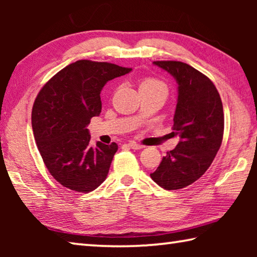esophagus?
Masks as SVG:
<instances>
[{"label":"esophagus","instance_id":"34e87169","mask_svg":"<svg viewBox=\"0 0 257 257\" xmlns=\"http://www.w3.org/2000/svg\"><path fill=\"white\" fill-rule=\"evenodd\" d=\"M128 146L130 147V149H133V150H142V149H144V146L141 145V144H138V143H136V142H129Z\"/></svg>","mask_w":257,"mask_h":257}]
</instances>
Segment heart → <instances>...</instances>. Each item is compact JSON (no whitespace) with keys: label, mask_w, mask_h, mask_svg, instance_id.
<instances>
[{"label":"heart","mask_w":257,"mask_h":257,"mask_svg":"<svg viewBox=\"0 0 257 257\" xmlns=\"http://www.w3.org/2000/svg\"><path fill=\"white\" fill-rule=\"evenodd\" d=\"M149 86H164L162 82H160L159 80L152 79V78H146V79L141 81V85H139V88L142 87H149Z\"/></svg>","instance_id":"obj_1"}]
</instances>
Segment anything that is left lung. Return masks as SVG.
<instances>
[{
	"label": "left lung",
	"instance_id": "1",
	"mask_svg": "<svg viewBox=\"0 0 257 257\" xmlns=\"http://www.w3.org/2000/svg\"><path fill=\"white\" fill-rule=\"evenodd\" d=\"M153 64L177 81L173 130L180 141L151 178L164 189H181L205 173L220 149L224 125L222 102L213 82L189 64L179 61Z\"/></svg>",
	"mask_w": 257,
	"mask_h": 257
}]
</instances>
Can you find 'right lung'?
<instances>
[{"instance_id": "obj_1", "label": "right lung", "mask_w": 257, "mask_h": 257, "mask_svg": "<svg viewBox=\"0 0 257 257\" xmlns=\"http://www.w3.org/2000/svg\"><path fill=\"white\" fill-rule=\"evenodd\" d=\"M107 62L79 60L46 82L35 99L32 127L38 151L54 179L67 188L89 193L106 179L118 145H89L87 125L102 110L108 80L132 71Z\"/></svg>"}]
</instances>
